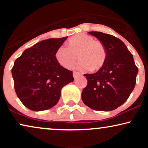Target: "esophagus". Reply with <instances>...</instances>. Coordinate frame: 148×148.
Returning <instances> with one entry per match:
<instances>
[{
	"instance_id": "esophagus-1",
	"label": "esophagus",
	"mask_w": 148,
	"mask_h": 148,
	"mask_svg": "<svg viewBox=\"0 0 148 148\" xmlns=\"http://www.w3.org/2000/svg\"><path fill=\"white\" fill-rule=\"evenodd\" d=\"M73 77L75 79H76L79 75H80V73H79L77 71H73Z\"/></svg>"
}]
</instances>
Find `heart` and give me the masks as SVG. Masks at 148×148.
Listing matches in <instances>:
<instances>
[{
    "instance_id": "1",
    "label": "heart",
    "mask_w": 148,
    "mask_h": 148,
    "mask_svg": "<svg viewBox=\"0 0 148 148\" xmlns=\"http://www.w3.org/2000/svg\"><path fill=\"white\" fill-rule=\"evenodd\" d=\"M78 67L82 71L98 70L104 65L106 59V50L102 42L95 40L90 35L79 34L68 40V47L62 46L56 52V58L63 67L70 69L77 60Z\"/></svg>"
}]
</instances>
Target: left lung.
Here are the masks:
<instances>
[{"label": "left lung", "instance_id": "obj_1", "mask_svg": "<svg viewBox=\"0 0 148 148\" xmlns=\"http://www.w3.org/2000/svg\"><path fill=\"white\" fill-rule=\"evenodd\" d=\"M106 50L104 65L93 74H84L88 85L83 90L82 101L95 110L110 111L126 102L135 88L138 68L125 44L114 36L90 32Z\"/></svg>", "mask_w": 148, "mask_h": 148}]
</instances>
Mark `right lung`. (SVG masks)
Listing matches in <instances>:
<instances>
[{
	"label": "right lung",
	"mask_w": 148,
	"mask_h": 148,
	"mask_svg": "<svg viewBox=\"0 0 148 148\" xmlns=\"http://www.w3.org/2000/svg\"><path fill=\"white\" fill-rule=\"evenodd\" d=\"M68 36L50 38L27 48L14 62L11 73L15 92L23 104L34 111L48 110L57 104L61 90L74 80L56 52Z\"/></svg>",
	"instance_id": "obj_1"
}]
</instances>
